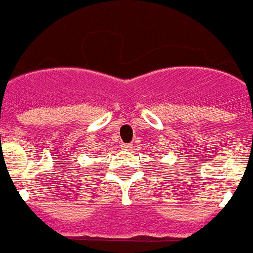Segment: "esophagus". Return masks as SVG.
Returning a JSON list of instances; mask_svg holds the SVG:
<instances>
[{"label": "esophagus", "mask_w": 253, "mask_h": 253, "mask_svg": "<svg viewBox=\"0 0 253 253\" xmlns=\"http://www.w3.org/2000/svg\"><path fill=\"white\" fill-rule=\"evenodd\" d=\"M134 146L131 144V143H124L123 144V149H125V151H133Z\"/></svg>", "instance_id": "obj_1"}]
</instances>
